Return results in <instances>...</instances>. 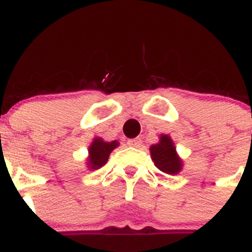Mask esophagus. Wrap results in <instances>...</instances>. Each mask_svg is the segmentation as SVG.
Listing matches in <instances>:
<instances>
[{
    "mask_svg": "<svg viewBox=\"0 0 252 252\" xmlns=\"http://www.w3.org/2000/svg\"><path fill=\"white\" fill-rule=\"evenodd\" d=\"M128 145L134 146V148H139L141 145V139L140 138H134L128 140Z\"/></svg>",
    "mask_w": 252,
    "mask_h": 252,
    "instance_id": "obj_1",
    "label": "esophagus"
}]
</instances>
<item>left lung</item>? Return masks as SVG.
<instances>
[{"mask_svg":"<svg viewBox=\"0 0 252 252\" xmlns=\"http://www.w3.org/2000/svg\"><path fill=\"white\" fill-rule=\"evenodd\" d=\"M150 153L155 166L162 172L175 175L181 170L182 162L176 155L172 140L167 135L161 136L160 143L151 146Z\"/></svg>","mask_w":252,"mask_h":252,"instance_id":"1","label":"left lung"}]
</instances>
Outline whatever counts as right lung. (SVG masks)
Segmentation results:
<instances>
[{"label":"right lung","instance_id":"add662e5","mask_svg":"<svg viewBox=\"0 0 252 252\" xmlns=\"http://www.w3.org/2000/svg\"><path fill=\"white\" fill-rule=\"evenodd\" d=\"M119 145L117 141L107 143L102 139H94L92 145L90 146V167L98 168L107 162L109 158V154L114 148Z\"/></svg>","mask_w":252,"mask_h":252}]
</instances>
